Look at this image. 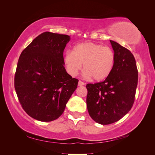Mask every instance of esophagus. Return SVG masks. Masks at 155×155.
I'll return each instance as SVG.
<instances>
[{
	"instance_id": "esophagus-1",
	"label": "esophagus",
	"mask_w": 155,
	"mask_h": 155,
	"mask_svg": "<svg viewBox=\"0 0 155 155\" xmlns=\"http://www.w3.org/2000/svg\"><path fill=\"white\" fill-rule=\"evenodd\" d=\"M83 85H85V83H84L83 82H82L81 81H78V86H83Z\"/></svg>"
}]
</instances>
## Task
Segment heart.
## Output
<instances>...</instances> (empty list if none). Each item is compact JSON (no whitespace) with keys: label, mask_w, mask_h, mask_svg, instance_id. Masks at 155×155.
<instances>
[{"label":"heart","mask_w":155,"mask_h":155,"mask_svg":"<svg viewBox=\"0 0 155 155\" xmlns=\"http://www.w3.org/2000/svg\"><path fill=\"white\" fill-rule=\"evenodd\" d=\"M114 61V53L111 48L92 42L77 45L72 51H67L64 57L67 71L70 76H77L83 64L84 78H92L96 81L109 77Z\"/></svg>","instance_id":"heart-1"}]
</instances>
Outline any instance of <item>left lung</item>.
Segmentation results:
<instances>
[{"instance_id":"obj_1","label":"left lung","mask_w":155,"mask_h":155,"mask_svg":"<svg viewBox=\"0 0 155 155\" xmlns=\"http://www.w3.org/2000/svg\"><path fill=\"white\" fill-rule=\"evenodd\" d=\"M115 61L110 74L103 82L87 84V109L94 121L108 125L128 113L134 101L138 70L134 55L115 41L110 40Z\"/></svg>"}]
</instances>
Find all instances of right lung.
Listing matches in <instances>:
<instances>
[{"label":"right lung","mask_w":155,"mask_h":155,"mask_svg":"<svg viewBox=\"0 0 155 155\" xmlns=\"http://www.w3.org/2000/svg\"><path fill=\"white\" fill-rule=\"evenodd\" d=\"M67 35L44 32L22 51L15 75L21 104L31 118L51 121L63 114L78 79L67 72L63 51Z\"/></svg>","instance_id":"obj_1"}]
</instances>
